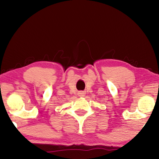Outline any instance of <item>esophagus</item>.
Instances as JSON below:
<instances>
[{"label":"esophagus","instance_id":"obj_1","mask_svg":"<svg viewBox=\"0 0 159 159\" xmlns=\"http://www.w3.org/2000/svg\"><path fill=\"white\" fill-rule=\"evenodd\" d=\"M78 95H79V97H84L85 95V93L83 92V91H80V92L78 93Z\"/></svg>","mask_w":159,"mask_h":159}]
</instances>
